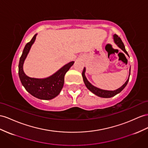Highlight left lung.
Instances as JSON below:
<instances>
[{
    "label": "left lung",
    "mask_w": 148,
    "mask_h": 148,
    "mask_svg": "<svg viewBox=\"0 0 148 148\" xmlns=\"http://www.w3.org/2000/svg\"><path fill=\"white\" fill-rule=\"evenodd\" d=\"M113 39L114 41V43L118 46L121 50H123L126 54L129 56L127 52L126 51V49H125V46L124 45V43L123 42L122 40L121 39V38L118 37V36H117L116 34H114L113 36ZM85 72H86V68L84 67V69H83L82 75V78H83V81H84V84L87 87L90 91H91L92 93H94L95 95L101 97H104V98H109L116 96V94H119L121 92L122 90L124 89L125 87L126 86L127 84V82L129 81V79H130V72H131V68L130 69V74H129V77L127 79V80L126 81V82L121 87V88H118L117 89H116L114 90H103L99 89L98 88H96V87L92 85L88 81L87 79L86 75H85Z\"/></svg>",
    "instance_id": "1"
}]
</instances>
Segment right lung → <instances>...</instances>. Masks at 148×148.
Wrapping results in <instances>:
<instances>
[{
    "label": "right lung",
    "mask_w": 148,
    "mask_h": 148,
    "mask_svg": "<svg viewBox=\"0 0 148 148\" xmlns=\"http://www.w3.org/2000/svg\"><path fill=\"white\" fill-rule=\"evenodd\" d=\"M36 36L37 34L34 36L31 40L27 43L22 52L18 64V75L22 86L32 96L40 99L50 100L59 94L63 88L65 74L74 62L72 61L66 64L47 78L36 79L26 75L23 71V64L32 45L34 42Z\"/></svg>",
    "instance_id": "right-lung-1"
}]
</instances>
